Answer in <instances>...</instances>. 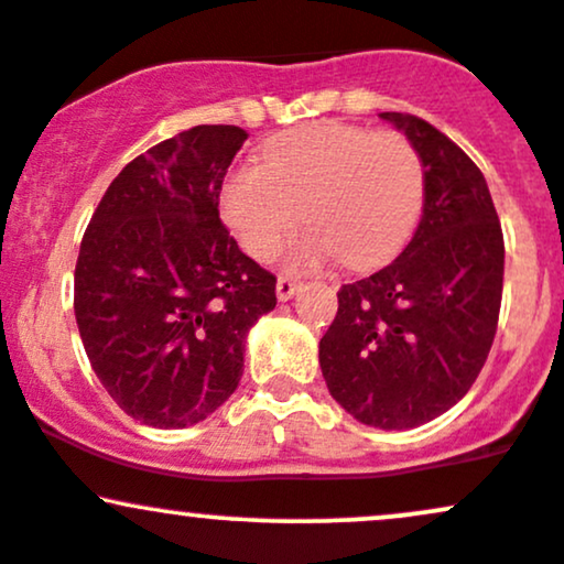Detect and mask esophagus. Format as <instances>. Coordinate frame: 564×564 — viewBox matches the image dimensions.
<instances>
[{
  "label": "esophagus",
  "mask_w": 564,
  "mask_h": 564,
  "mask_svg": "<svg viewBox=\"0 0 564 564\" xmlns=\"http://www.w3.org/2000/svg\"><path fill=\"white\" fill-rule=\"evenodd\" d=\"M300 289H302V283L291 281V278H278V283H275V294L281 302L291 300V296H294Z\"/></svg>",
  "instance_id": "esophagus-1"
}]
</instances>
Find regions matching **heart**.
<instances>
[{"label":"heart","instance_id":"b5f03b06","mask_svg":"<svg viewBox=\"0 0 564 564\" xmlns=\"http://www.w3.org/2000/svg\"><path fill=\"white\" fill-rule=\"evenodd\" d=\"M424 198V166L398 132L321 121L264 148L262 164L236 166L219 187V212L238 243L268 260L302 212L310 228L286 246L291 273H313L345 257L352 268L403 249Z\"/></svg>","mask_w":564,"mask_h":564}]
</instances>
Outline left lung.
Masks as SVG:
<instances>
[{"mask_svg": "<svg viewBox=\"0 0 564 564\" xmlns=\"http://www.w3.org/2000/svg\"><path fill=\"white\" fill-rule=\"evenodd\" d=\"M424 166L411 243L339 289L318 358L328 392L379 430H413L453 408L485 366L503 289V236L488 183L456 142L411 113H379Z\"/></svg>", "mask_w": 564, "mask_h": 564, "instance_id": "1", "label": "left lung"}]
</instances>
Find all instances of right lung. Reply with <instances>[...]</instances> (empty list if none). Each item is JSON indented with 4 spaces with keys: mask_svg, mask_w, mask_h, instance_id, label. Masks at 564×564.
Segmentation results:
<instances>
[{
    "mask_svg": "<svg viewBox=\"0 0 564 564\" xmlns=\"http://www.w3.org/2000/svg\"><path fill=\"white\" fill-rule=\"evenodd\" d=\"M249 134L200 124L129 161L82 238L74 313L93 371L140 424L204 422L236 392L246 334L275 275L219 223V187Z\"/></svg>",
    "mask_w": 564,
    "mask_h": 564,
    "instance_id": "obj_1",
    "label": "right lung"
}]
</instances>
